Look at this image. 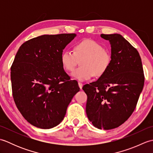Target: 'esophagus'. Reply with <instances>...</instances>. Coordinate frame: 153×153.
<instances>
[{"label": "esophagus", "instance_id": "34e87169", "mask_svg": "<svg viewBox=\"0 0 153 153\" xmlns=\"http://www.w3.org/2000/svg\"><path fill=\"white\" fill-rule=\"evenodd\" d=\"M78 85H79V88H80L81 89H82V87H83V83L79 82V83H78Z\"/></svg>", "mask_w": 153, "mask_h": 153}]
</instances>
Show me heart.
I'll list each match as a JSON object with an SVG mask.
<instances>
[{
  "mask_svg": "<svg viewBox=\"0 0 153 153\" xmlns=\"http://www.w3.org/2000/svg\"><path fill=\"white\" fill-rule=\"evenodd\" d=\"M61 63L67 71L74 70L81 61V66L71 74L79 81L89 79L93 76L100 77L108 69L111 55L102 45L91 39L81 41L74 45L73 52L64 51L61 54Z\"/></svg>",
  "mask_w": 153,
  "mask_h": 153,
  "instance_id": "obj_1",
  "label": "heart"
}]
</instances>
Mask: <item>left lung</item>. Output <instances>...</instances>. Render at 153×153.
Listing matches in <instances>:
<instances>
[{
    "label": "left lung",
    "instance_id": "obj_1",
    "mask_svg": "<svg viewBox=\"0 0 153 153\" xmlns=\"http://www.w3.org/2000/svg\"><path fill=\"white\" fill-rule=\"evenodd\" d=\"M111 47V62L96 82L83 87L87 95L86 114L98 129H111L131 115L144 86L145 77L138 51L121 35L101 34Z\"/></svg>",
    "mask_w": 153,
    "mask_h": 153
}]
</instances>
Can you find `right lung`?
I'll list each match as a JSON object with an SVG mask.
<instances>
[{"label": "right lung", "mask_w": 153, "mask_h": 153, "mask_svg": "<svg viewBox=\"0 0 153 153\" xmlns=\"http://www.w3.org/2000/svg\"><path fill=\"white\" fill-rule=\"evenodd\" d=\"M76 37L75 33L41 35L23 43L16 54L10 76L13 97L23 117L37 128L59 124L79 91L60 60Z\"/></svg>", "instance_id": "1"}]
</instances>
